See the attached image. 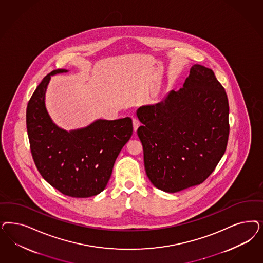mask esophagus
Instances as JSON below:
<instances>
[{"label":"esophagus","instance_id":"obj_1","mask_svg":"<svg viewBox=\"0 0 263 263\" xmlns=\"http://www.w3.org/2000/svg\"><path fill=\"white\" fill-rule=\"evenodd\" d=\"M133 126H134V132H136V130H137V128H138L139 126H140L139 122H138L136 119H134V120H133Z\"/></svg>","mask_w":263,"mask_h":263}]
</instances>
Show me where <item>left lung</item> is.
I'll use <instances>...</instances> for the list:
<instances>
[{"instance_id": "left-lung-1", "label": "left lung", "mask_w": 263, "mask_h": 263, "mask_svg": "<svg viewBox=\"0 0 263 263\" xmlns=\"http://www.w3.org/2000/svg\"><path fill=\"white\" fill-rule=\"evenodd\" d=\"M228 96L211 68L194 65L183 88L142 105L136 116L146 174L154 186L177 193L201 184L226 152Z\"/></svg>"}]
</instances>
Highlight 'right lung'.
I'll list each match as a JSON object with an SVG mask.
<instances>
[{"label":"right lung","mask_w":263,"mask_h":263,"mask_svg":"<svg viewBox=\"0 0 263 263\" xmlns=\"http://www.w3.org/2000/svg\"><path fill=\"white\" fill-rule=\"evenodd\" d=\"M68 71L55 69L37 86L27 106V132L43 179L64 195L90 197L107 185L119 153L133 135V121L98 119L77 129L58 127L46 109L45 93L51 77Z\"/></svg>","instance_id":"obj_1"}]
</instances>
